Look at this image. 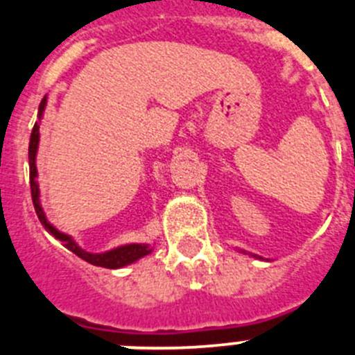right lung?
<instances>
[{
    "label": "right lung",
    "instance_id": "obj_1",
    "mask_svg": "<svg viewBox=\"0 0 355 355\" xmlns=\"http://www.w3.org/2000/svg\"><path fill=\"white\" fill-rule=\"evenodd\" d=\"M44 108H46V97H44L42 101L39 105V114H37V122L33 130H31V137H30V147H28V158H30V188H31V199H33V206H35L37 216H39L40 224L46 227L48 233H51L56 240H60L64 243V247H67L71 252H74L78 258L85 259L90 265L96 266H103V268H121V266H126L135 263L137 259L144 258L147 254H150V247L147 243H128V245H121L117 249H112L108 252H101V254H92L87 252V250L81 249L78 245L76 241L72 240L69 234L60 233L58 229L53 227L51 224L46 218V213H44L42 206H40V192H39V183H37V165H35V156H37V149H39V122L44 115Z\"/></svg>",
    "mask_w": 355,
    "mask_h": 355
}]
</instances>
